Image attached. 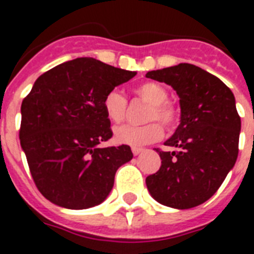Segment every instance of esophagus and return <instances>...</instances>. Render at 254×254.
Here are the masks:
<instances>
[{
    "mask_svg": "<svg viewBox=\"0 0 254 254\" xmlns=\"http://www.w3.org/2000/svg\"><path fill=\"white\" fill-rule=\"evenodd\" d=\"M131 151H133V154H134V155H138L139 153H142L143 149H142V147L133 146V147H131Z\"/></svg>",
    "mask_w": 254,
    "mask_h": 254,
    "instance_id": "34e87169",
    "label": "esophagus"
}]
</instances>
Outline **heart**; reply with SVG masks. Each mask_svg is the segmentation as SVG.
<instances>
[{
    "instance_id": "1",
    "label": "heart",
    "mask_w": 254,
    "mask_h": 254,
    "mask_svg": "<svg viewBox=\"0 0 254 254\" xmlns=\"http://www.w3.org/2000/svg\"><path fill=\"white\" fill-rule=\"evenodd\" d=\"M135 96L149 104L143 120L147 124L141 127L123 125L115 129V139L119 143L141 146L158 141L163 134L161 122L167 129L177 127L181 119V111L177 104L170 101L169 91L159 83L145 81L134 88ZM103 109L109 121L115 124L123 123L127 117V100L117 89H112L103 100Z\"/></svg>"
}]
</instances>
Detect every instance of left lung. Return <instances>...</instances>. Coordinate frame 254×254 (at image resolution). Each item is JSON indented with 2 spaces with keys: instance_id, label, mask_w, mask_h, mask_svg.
Listing matches in <instances>:
<instances>
[{
  "instance_id": "obj_1",
  "label": "left lung",
  "mask_w": 254,
  "mask_h": 254,
  "mask_svg": "<svg viewBox=\"0 0 254 254\" xmlns=\"http://www.w3.org/2000/svg\"><path fill=\"white\" fill-rule=\"evenodd\" d=\"M147 77L177 91L181 124L158 151L162 159L146 178L147 190L161 204L187 209L204 203L216 192L239 154L241 120L235 96L223 81L189 63L150 71Z\"/></svg>"
}]
</instances>
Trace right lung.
<instances>
[{
	"instance_id": "right-lung-1",
	"label": "right lung",
	"mask_w": 254,
	"mask_h": 254,
	"mask_svg": "<svg viewBox=\"0 0 254 254\" xmlns=\"http://www.w3.org/2000/svg\"><path fill=\"white\" fill-rule=\"evenodd\" d=\"M135 72L77 58L38 77L21 105L19 139L39 192L54 204L84 209L111 192L130 146L99 147L112 138L103 100Z\"/></svg>"
}]
</instances>
